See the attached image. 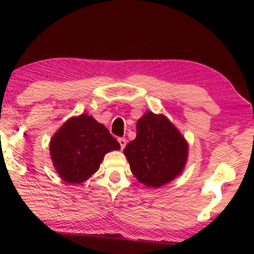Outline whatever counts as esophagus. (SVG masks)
I'll list each match as a JSON object with an SVG mask.
<instances>
[{
    "label": "esophagus",
    "instance_id": "esophagus-1",
    "mask_svg": "<svg viewBox=\"0 0 254 254\" xmlns=\"http://www.w3.org/2000/svg\"><path fill=\"white\" fill-rule=\"evenodd\" d=\"M118 141H119L120 145H121V149H122V150H123L124 148H126V145H127V140H126V139H123V137H119Z\"/></svg>",
    "mask_w": 254,
    "mask_h": 254
}]
</instances>
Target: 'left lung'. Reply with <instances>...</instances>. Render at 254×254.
I'll list each match as a JSON object with an SVG mask.
<instances>
[{
    "label": "left lung",
    "mask_w": 254,
    "mask_h": 254,
    "mask_svg": "<svg viewBox=\"0 0 254 254\" xmlns=\"http://www.w3.org/2000/svg\"><path fill=\"white\" fill-rule=\"evenodd\" d=\"M123 152L137 182L158 188L183 174L188 143L166 115L148 111L137 120L136 137Z\"/></svg>",
    "instance_id": "left-lung-1"
}]
</instances>
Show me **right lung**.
I'll use <instances>...</instances> for the list:
<instances>
[{"mask_svg":"<svg viewBox=\"0 0 254 254\" xmlns=\"http://www.w3.org/2000/svg\"><path fill=\"white\" fill-rule=\"evenodd\" d=\"M120 149L109 130L88 114L67 120L49 143L55 169L68 184H81L91 178L105 154Z\"/></svg>","mask_w":254,"mask_h":254,"instance_id":"1","label":"right lung"}]
</instances>
